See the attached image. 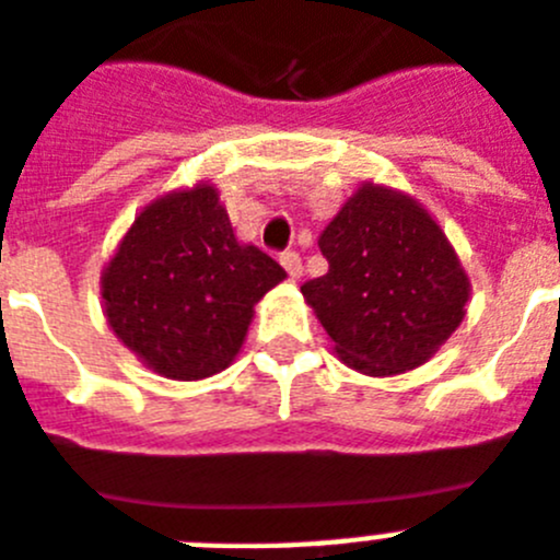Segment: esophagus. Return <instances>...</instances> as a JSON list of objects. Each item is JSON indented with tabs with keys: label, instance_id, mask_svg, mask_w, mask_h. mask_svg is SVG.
<instances>
[{
	"label": "esophagus",
	"instance_id": "1",
	"mask_svg": "<svg viewBox=\"0 0 560 560\" xmlns=\"http://www.w3.org/2000/svg\"><path fill=\"white\" fill-rule=\"evenodd\" d=\"M280 262H283V269L289 271L291 280H298V277L303 275V260H300L298 252H283V255H280Z\"/></svg>",
	"mask_w": 560,
	"mask_h": 560
}]
</instances>
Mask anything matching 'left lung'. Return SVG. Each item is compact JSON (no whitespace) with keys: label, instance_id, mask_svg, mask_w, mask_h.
<instances>
[{"label":"left lung","instance_id":"obj_1","mask_svg":"<svg viewBox=\"0 0 560 560\" xmlns=\"http://www.w3.org/2000/svg\"><path fill=\"white\" fill-rule=\"evenodd\" d=\"M317 243L328 271L300 291L353 371H413L462 326L470 280L442 226L410 195L365 180Z\"/></svg>","mask_w":560,"mask_h":560}]
</instances>
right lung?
Listing matches in <instances>:
<instances>
[{"label": "right lung", "instance_id": "right-lung-1", "mask_svg": "<svg viewBox=\"0 0 560 560\" xmlns=\"http://www.w3.org/2000/svg\"><path fill=\"white\" fill-rule=\"evenodd\" d=\"M285 280L280 262L234 237L212 184L143 207L102 271L109 328L166 380H203L241 351L255 305Z\"/></svg>", "mask_w": 560, "mask_h": 560}]
</instances>
